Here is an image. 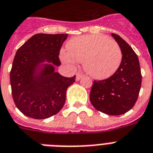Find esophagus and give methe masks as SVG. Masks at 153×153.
<instances>
[{
  "mask_svg": "<svg viewBox=\"0 0 153 153\" xmlns=\"http://www.w3.org/2000/svg\"><path fill=\"white\" fill-rule=\"evenodd\" d=\"M82 77H83V74H82V73H81V72H78L76 74V80L79 81V79H82Z\"/></svg>",
  "mask_w": 153,
  "mask_h": 153,
  "instance_id": "34e87169",
  "label": "esophagus"
}]
</instances>
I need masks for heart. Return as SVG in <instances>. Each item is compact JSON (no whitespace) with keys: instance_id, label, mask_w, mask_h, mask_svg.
<instances>
[{"instance_id":"heart-1","label":"heart","mask_w":153,"mask_h":153,"mask_svg":"<svg viewBox=\"0 0 153 153\" xmlns=\"http://www.w3.org/2000/svg\"><path fill=\"white\" fill-rule=\"evenodd\" d=\"M68 53L62 51L61 60L73 66L83 62L85 71L91 77L102 80L112 76L120 67L122 51L116 41L103 35L75 37L67 44Z\"/></svg>"}]
</instances>
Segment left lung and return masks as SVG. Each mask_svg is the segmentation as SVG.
I'll use <instances>...</instances> for the list:
<instances>
[{"label":"left lung","instance_id":"left-lung-1","mask_svg":"<svg viewBox=\"0 0 153 153\" xmlns=\"http://www.w3.org/2000/svg\"><path fill=\"white\" fill-rule=\"evenodd\" d=\"M112 36L122 51V61L117 71L108 79L94 80L89 99L95 108L108 115H121L135 104L142 85L138 56L126 41L117 34Z\"/></svg>","mask_w":153,"mask_h":153}]
</instances>
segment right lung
Instances as JSON below:
<instances>
[{
	"label": "right lung",
	"instance_id": "obj_1",
	"mask_svg": "<svg viewBox=\"0 0 153 153\" xmlns=\"http://www.w3.org/2000/svg\"><path fill=\"white\" fill-rule=\"evenodd\" d=\"M68 34L32 36L19 49L10 72L11 93L15 106L24 115L46 119L57 114L66 100L67 88L75 75L64 77L56 72L59 53ZM47 61L51 64H43Z\"/></svg>",
	"mask_w": 153,
	"mask_h": 153
}]
</instances>
